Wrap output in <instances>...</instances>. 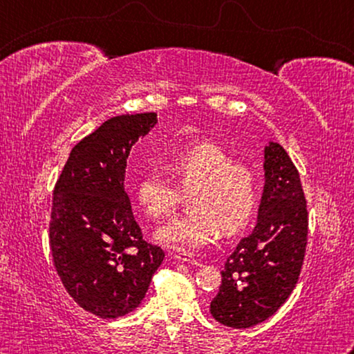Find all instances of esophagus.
I'll return each instance as SVG.
<instances>
[{
	"instance_id": "34e87169",
	"label": "esophagus",
	"mask_w": 354,
	"mask_h": 354,
	"mask_svg": "<svg viewBox=\"0 0 354 354\" xmlns=\"http://www.w3.org/2000/svg\"><path fill=\"white\" fill-rule=\"evenodd\" d=\"M173 257H175L178 262H189V263H194V266H200V261H196L189 251H178Z\"/></svg>"
}]
</instances>
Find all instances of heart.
<instances>
[{"label":"heart","instance_id":"b5f03b06","mask_svg":"<svg viewBox=\"0 0 354 354\" xmlns=\"http://www.w3.org/2000/svg\"><path fill=\"white\" fill-rule=\"evenodd\" d=\"M165 170L173 182L149 171L136 187L142 211L151 218L170 217L181 203L182 192L190 194V212L160 227L158 239L175 248H200L220 234L242 231L259 207L261 178L243 162H234L220 147L196 145L170 156Z\"/></svg>","mask_w":354,"mask_h":354}]
</instances>
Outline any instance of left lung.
Listing matches in <instances>:
<instances>
[{
    "label": "left lung",
    "instance_id": "8db88e82",
    "mask_svg": "<svg viewBox=\"0 0 354 354\" xmlns=\"http://www.w3.org/2000/svg\"><path fill=\"white\" fill-rule=\"evenodd\" d=\"M263 171L257 223L227 256L211 301L212 317L225 326L250 328L277 313L297 286L306 253V198L297 167L279 143L263 149Z\"/></svg>",
    "mask_w": 354,
    "mask_h": 354
}]
</instances>
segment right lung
<instances>
[{"label":"right lung","instance_id":"add662e5","mask_svg":"<svg viewBox=\"0 0 354 354\" xmlns=\"http://www.w3.org/2000/svg\"><path fill=\"white\" fill-rule=\"evenodd\" d=\"M156 123L154 112L109 118L71 149L53 192L56 272L68 295L101 319L133 313L165 257L143 241L124 192L131 148Z\"/></svg>","mask_w":354,"mask_h":354}]
</instances>
